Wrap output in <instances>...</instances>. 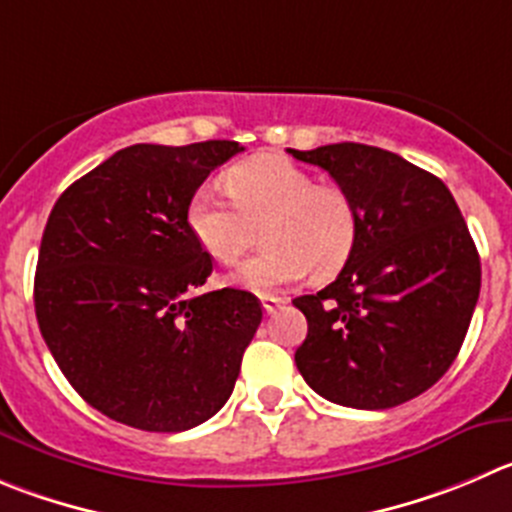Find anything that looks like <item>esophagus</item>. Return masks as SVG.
Here are the masks:
<instances>
[{"label":"esophagus","mask_w":512,"mask_h":512,"mask_svg":"<svg viewBox=\"0 0 512 512\" xmlns=\"http://www.w3.org/2000/svg\"><path fill=\"white\" fill-rule=\"evenodd\" d=\"M286 304L284 296H274V294H261V306H264L266 314H276L281 306Z\"/></svg>","instance_id":"1"}]
</instances>
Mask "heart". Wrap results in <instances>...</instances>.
Masks as SVG:
<instances>
[{
  "mask_svg": "<svg viewBox=\"0 0 512 512\" xmlns=\"http://www.w3.org/2000/svg\"><path fill=\"white\" fill-rule=\"evenodd\" d=\"M233 203L211 186L198 188L186 208L188 231L223 266H233L261 226L264 251L236 274L238 284L269 291L296 284L309 271L329 276L344 266L357 238V211L342 186L316 183L284 155H253L223 175Z\"/></svg>",
  "mask_w": 512,
  "mask_h": 512,
  "instance_id": "1",
  "label": "heart"
}]
</instances>
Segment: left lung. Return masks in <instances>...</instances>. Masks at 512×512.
<instances>
[{
    "instance_id": "left-lung-1",
    "label": "left lung",
    "mask_w": 512,
    "mask_h": 512,
    "mask_svg": "<svg viewBox=\"0 0 512 512\" xmlns=\"http://www.w3.org/2000/svg\"><path fill=\"white\" fill-rule=\"evenodd\" d=\"M349 193L357 238L337 279L294 299L309 332L294 359L316 394L387 410L455 362L480 296V256L437 175L362 143L294 150Z\"/></svg>"
}]
</instances>
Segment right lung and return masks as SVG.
<instances>
[{
  "label": "right lung",
  "mask_w": 512,
  "mask_h": 512,
  "mask_svg": "<svg viewBox=\"0 0 512 512\" xmlns=\"http://www.w3.org/2000/svg\"><path fill=\"white\" fill-rule=\"evenodd\" d=\"M241 145L138 143L75 180L42 233L34 311L87 405L148 432H183L231 397L261 324L241 289L196 294L213 259L188 231L203 180Z\"/></svg>",
  "instance_id": "right-lung-1"
}]
</instances>
